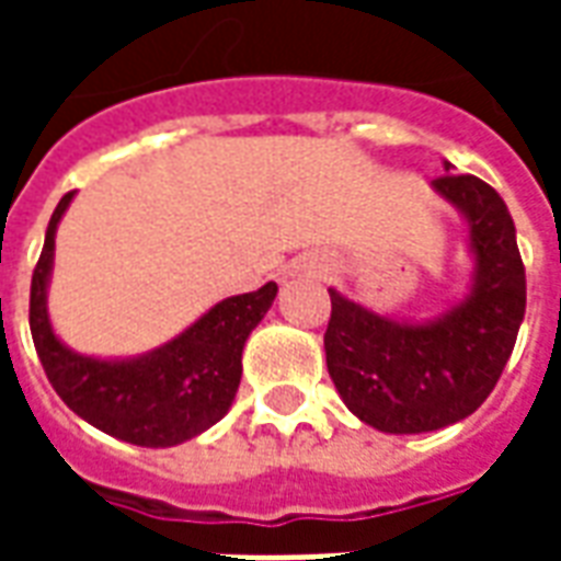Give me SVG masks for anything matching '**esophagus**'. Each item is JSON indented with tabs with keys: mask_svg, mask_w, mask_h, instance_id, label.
I'll return each mask as SVG.
<instances>
[{
	"mask_svg": "<svg viewBox=\"0 0 561 561\" xmlns=\"http://www.w3.org/2000/svg\"><path fill=\"white\" fill-rule=\"evenodd\" d=\"M288 276H324V264L316 257H300L291 264Z\"/></svg>",
	"mask_w": 561,
	"mask_h": 561,
	"instance_id": "34e87169",
	"label": "esophagus"
}]
</instances>
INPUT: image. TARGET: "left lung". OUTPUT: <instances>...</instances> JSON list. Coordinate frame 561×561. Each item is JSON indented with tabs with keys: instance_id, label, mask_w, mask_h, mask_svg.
Listing matches in <instances>:
<instances>
[{
	"instance_id": "left-lung-1",
	"label": "left lung",
	"mask_w": 561,
	"mask_h": 561,
	"mask_svg": "<svg viewBox=\"0 0 561 561\" xmlns=\"http://www.w3.org/2000/svg\"><path fill=\"white\" fill-rule=\"evenodd\" d=\"M435 192L469 219L474 288L433 324H400L330 291L328 373L345 405L381 433H433L469 417L505 369L526 312L514 219L493 185L445 173Z\"/></svg>"
}]
</instances>
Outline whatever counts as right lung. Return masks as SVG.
Here are the masks:
<instances>
[{"mask_svg": "<svg viewBox=\"0 0 561 561\" xmlns=\"http://www.w3.org/2000/svg\"><path fill=\"white\" fill-rule=\"evenodd\" d=\"M68 192L50 216L30 288V330L54 390L68 409L128 445L171 447L195 438L231 409L243 345L276 300V282L228 297L197 318L176 340L138 360H95L68 352L47 321V276L54 264L56 225L71 204Z\"/></svg>", "mask_w": 561, "mask_h": 561, "instance_id": "add662e5", "label": "right lung"}]
</instances>
